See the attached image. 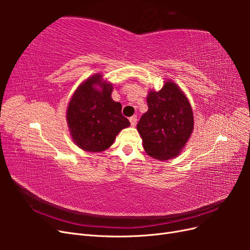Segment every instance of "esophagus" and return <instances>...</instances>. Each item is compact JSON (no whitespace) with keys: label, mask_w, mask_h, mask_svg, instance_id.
Returning <instances> with one entry per match:
<instances>
[{"label":"esophagus","mask_w":250,"mask_h":250,"mask_svg":"<svg viewBox=\"0 0 250 250\" xmlns=\"http://www.w3.org/2000/svg\"><path fill=\"white\" fill-rule=\"evenodd\" d=\"M129 121H130V124H131V126H135V125H137V121H138L137 116H132V117H130V118H129Z\"/></svg>","instance_id":"obj_1"}]
</instances>
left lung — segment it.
Listing matches in <instances>:
<instances>
[{
	"mask_svg": "<svg viewBox=\"0 0 250 250\" xmlns=\"http://www.w3.org/2000/svg\"><path fill=\"white\" fill-rule=\"evenodd\" d=\"M147 104L148 111L137 126L144 149L151 157L168 161L179 154L193 131L191 105L172 81L166 82L160 92H150Z\"/></svg>",
	"mask_w": 250,
	"mask_h": 250,
	"instance_id": "left-lung-1",
	"label": "left lung"
}]
</instances>
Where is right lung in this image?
Here are the masks:
<instances>
[{
	"label": "right lung",
	"mask_w": 250,
	"mask_h": 250,
	"mask_svg": "<svg viewBox=\"0 0 250 250\" xmlns=\"http://www.w3.org/2000/svg\"><path fill=\"white\" fill-rule=\"evenodd\" d=\"M111 92L110 83L103 82L100 75H95L73 95L66 119L72 138L81 149L89 152L106 150L118 133L130 125L122 115V105L111 99Z\"/></svg>",
	"instance_id": "right-lung-1"
}]
</instances>
